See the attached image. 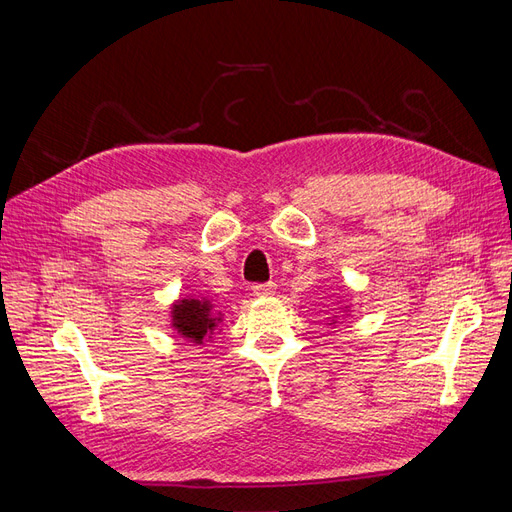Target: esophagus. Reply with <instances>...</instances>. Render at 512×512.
Returning <instances> with one entry per match:
<instances>
[{
	"mask_svg": "<svg viewBox=\"0 0 512 512\" xmlns=\"http://www.w3.org/2000/svg\"><path fill=\"white\" fill-rule=\"evenodd\" d=\"M275 284L273 282H267V284H254V294H256V297H271V294L275 292Z\"/></svg>",
	"mask_w": 512,
	"mask_h": 512,
	"instance_id": "esophagus-1",
	"label": "esophagus"
}]
</instances>
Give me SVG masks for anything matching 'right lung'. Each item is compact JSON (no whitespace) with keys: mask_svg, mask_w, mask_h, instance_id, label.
Masks as SVG:
<instances>
[{"mask_svg":"<svg viewBox=\"0 0 512 512\" xmlns=\"http://www.w3.org/2000/svg\"><path fill=\"white\" fill-rule=\"evenodd\" d=\"M220 322L222 314L213 312V303L207 297L183 299L173 305V327L190 342L203 344V339L211 337Z\"/></svg>","mask_w":512,"mask_h":512,"instance_id":"right-lung-1","label":"right lung"}]
</instances>
